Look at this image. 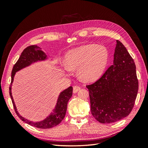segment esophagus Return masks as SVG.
<instances>
[{"instance_id":"1","label":"esophagus","mask_w":148,"mask_h":148,"mask_svg":"<svg viewBox=\"0 0 148 148\" xmlns=\"http://www.w3.org/2000/svg\"><path fill=\"white\" fill-rule=\"evenodd\" d=\"M81 89V87L80 86H73V93H77L78 91Z\"/></svg>"}]
</instances>
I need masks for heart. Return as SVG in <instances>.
<instances>
[{
  "mask_svg": "<svg viewBox=\"0 0 148 148\" xmlns=\"http://www.w3.org/2000/svg\"><path fill=\"white\" fill-rule=\"evenodd\" d=\"M109 61L105 47L88 45L69 50L65 55V65L69 71L78 69L83 80L92 82L102 76Z\"/></svg>",
  "mask_w": 148,
  "mask_h": 148,
  "instance_id": "1",
  "label": "heart"
}]
</instances>
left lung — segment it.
I'll return each mask as SVG.
<instances>
[{"label": "left lung", "instance_id": "left-lung-1", "mask_svg": "<svg viewBox=\"0 0 148 148\" xmlns=\"http://www.w3.org/2000/svg\"><path fill=\"white\" fill-rule=\"evenodd\" d=\"M134 59L116 40L113 64L96 82L86 85L91 112L101 123H111L130 114L136 101L139 82Z\"/></svg>", "mask_w": 148, "mask_h": 148}]
</instances>
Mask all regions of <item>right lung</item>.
I'll return each mask as SVG.
<instances>
[{
  "instance_id": "1",
  "label": "right lung",
  "mask_w": 148,
  "mask_h": 148,
  "mask_svg": "<svg viewBox=\"0 0 148 148\" xmlns=\"http://www.w3.org/2000/svg\"><path fill=\"white\" fill-rule=\"evenodd\" d=\"M46 58V55H45V53L40 50L38 46L32 45L27 47L23 50V52L21 53L20 58H19L16 63L13 66L11 72V85L9 86V95L11 96L14 111L18 117L22 121L31 125V126L39 128H42V129H47V128L54 127L56 126V125H58L59 123H60L61 121L64 119L66 111H67V103L72 95V90H73L72 87H69L67 89L64 90L60 94L55 109L53 110V112L51 113V114L48 118H46L42 121L33 122L22 117L17 112L11 94V84L12 81H13V78L16 72L20 71V69L25 67L27 66H29L33 62L38 60H43Z\"/></svg>"
}]
</instances>
